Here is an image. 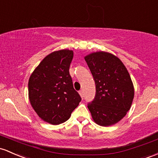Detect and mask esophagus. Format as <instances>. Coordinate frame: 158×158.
<instances>
[{
	"mask_svg": "<svg viewBox=\"0 0 158 158\" xmlns=\"http://www.w3.org/2000/svg\"><path fill=\"white\" fill-rule=\"evenodd\" d=\"M79 95H80L81 98H82V99H83V98H84V94H83V91H79Z\"/></svg>",
	"mask_w": 158,
	"mask_h": 158,
	"instance_id": "1",
	"label": "esophagus"
}]
</instances>
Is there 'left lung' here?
<instances>
[{
  "label": "left lung",
  "mask_w": 158,
  "mask_h": 158,
  "mask_svg": "<svg viewBox=\"0 0 158 158\" xmlns=\"http://www.w3.org/2000/svg\"><path fill=\"white\" fill-rule=\"evenodd\" d=\"M85 60L96 84V95L88 108L93 121L103 127L114 125L127 115L134 98V87L123 62L104 51L91 52Z\"/></svg>",
  "instance_id": "8db88e82"
}]
</instances>
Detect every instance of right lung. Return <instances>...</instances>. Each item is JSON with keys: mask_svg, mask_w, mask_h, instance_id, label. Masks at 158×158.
I'll use <instances>...</instances> for the list:
<instances>
[{"mask_svg": "<svg viewBox=\"0 0 158 158\" xmlns=\"http://www.w3.org/2000/svg\"><path fill=\"white\" fill-rule=\"evenodd\" d=\"M73 58V50L53 52L43 58L29 78L31 106L43 121L53 125L68 120L81 101L69 73Z\"/></svg>", "mask_w": 158, "mask_h": 158, "instance_id": "1", "label": "right lung"}]
</instances>
